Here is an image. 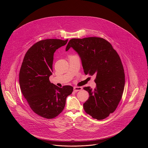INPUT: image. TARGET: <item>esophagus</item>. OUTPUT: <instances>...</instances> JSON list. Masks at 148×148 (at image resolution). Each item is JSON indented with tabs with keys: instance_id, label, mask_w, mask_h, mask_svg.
I'll return each instance as SVG.
<instances>
[{
	"instance_id": "esophagus-1",
	"label": "esophagus",
	"mask_w": 148,
	"mask_h": 148,
	"mask_svg": "<svg viewBox=\"0 0 148 148\" xmlns=\"http://www.w3.org/2000/svg\"><path fill=\"white\" fill-rule=\"evenodd\" d=\"M82 89V88L81 87H74V90L75 92H78V91H81Z\"/></svg>"
}]
</instances>
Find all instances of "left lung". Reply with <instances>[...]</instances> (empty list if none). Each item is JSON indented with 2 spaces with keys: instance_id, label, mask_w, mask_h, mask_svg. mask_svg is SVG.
Wrapping results in <instances>:
<instances>
[{
  "instance_id": "left-lung-1",
  "label": "left lung",
  "mask_w": 148,
  "mask_h": 148,
  "mask_svg": "<svg viewBox=\"0 0 148 148\" xmlns=\"http://www.w3.org/2000/svg\"><path fill=\"white\" fill-rule=\"evenodd\" d=\"M73 48L79 55L86 75H95L96 87H84L89 97L84 104L85 111L102 120L116 109L123 95L125 76L121 58L112 45L103 38H72L66 51Z\"/></svg>"
}]
</instances>
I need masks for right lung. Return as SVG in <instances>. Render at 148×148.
Returning a JSON list of instances; mask_svg holds the SVG:
<instances>
[{
    "instance_id": "right-lung-1",
    "label": "right lung",
    "mask_w": 148,
    "mask_h": 148,
    "mask_svg": "<svg viewBox=\"0 0 148 148\" xmlns=\"http://www.w3.org/2000/svg\"><path fill=\"white\" fill-rule=\"evenodd\" d=\"M68 39H46L32 45L26 52L19 71L21 92L30 108L46 118L56 117L63 110L66 100L73 91L70 85L59 88L51 83L53 55Z\"/></svg>"
}]
</instances>
